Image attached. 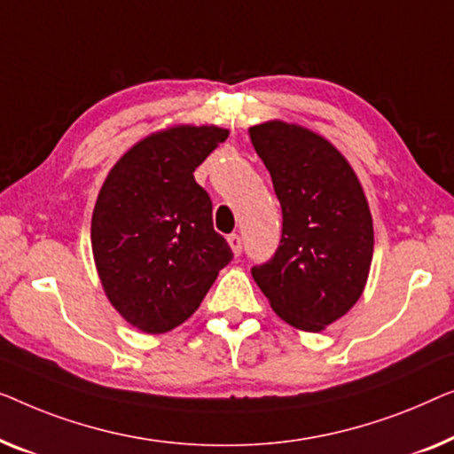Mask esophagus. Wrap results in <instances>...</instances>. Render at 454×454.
I'll use <instances>...</instances> for the list:
<instances>
[{
    "label": "esophagus",
    "instance_id": "obj_1",
    "mask_svg": "<svg viewBox=\"0 0 454 454\" xmlns=\"http://www.w3.org/2000/svg\"><path fill=\"white\" fill-rule=\"evenodd\" d=\"M228 245H230V248H232V253L236 254V257H239V254L242 253V239H240V234H230L228 236Z\"/></svg>",
    "mask_w": 454,
    "mask_h": 454
}]
</instances>
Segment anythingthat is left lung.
I'll list each match as a JSON object with an SVG mask.
<instances>
[{"mask_svg":"<svg viewBox=\"0 0 454 454\" xmlns=\"http://www.w3.org/2000/svg\"><path fill=\"white\" fill-rule=\"evenodd\" d=\"M282 206V240L253 279L276 315L318 333L366 288L374 253L372 215L346 156L329 139L286 121L248 127Z\"/></svg>","mask_w":454,"mask_h":454,"instance_id":"1","label":"left lung"}]
</instances>
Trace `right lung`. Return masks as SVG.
<instances>
[{
    "label": "right lung",
    "instance_id": "right-lung-1",
    "mask_svg": "<svg viewBox=\"0 0 454 454\" xmlns=\"http://www.w3.org/2000/svg\"><path fill=\"white\" fill-rule=\"evenodd\" d=\"M228 129L175 125L131 145L102 183L92 214V254L108 302L133 327H178L232 261L214 230L212 200L193 172Z\"/></svg>",
    "mask_w": 454,
    "mask_h": 454
}]
</instances>
